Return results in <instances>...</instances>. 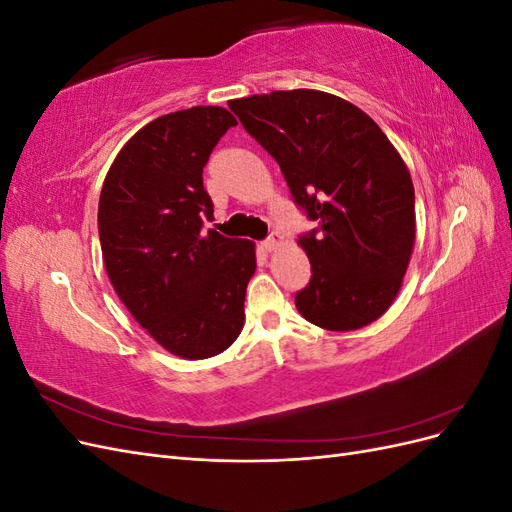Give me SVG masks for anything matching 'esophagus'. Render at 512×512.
<instances>
[{
	"mask_svg": "<svg viewBox=\"0 0 512 512\" xmlns=\"http://www.w3.org/2000/svg\"><path fill=\"white\" fill-rule=\"evenodd\" d=\"M282 243H284V237L280 235V232H271V237H267L260 245H262V250L273 252V250H277V247H280Z\"/></svg>",
	"mask_w": 512,
	"mask_h": 512,
	"instance_id": "1",
	"label": "esophagus"
}]
</instances>
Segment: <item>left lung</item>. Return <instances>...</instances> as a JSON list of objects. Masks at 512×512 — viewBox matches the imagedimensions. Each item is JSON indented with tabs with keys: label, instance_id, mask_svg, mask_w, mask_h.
Listing matches in <instances>:
<instances>
[{
	"label": "left lung",
	"instance_id": "obj_1",
	"mask_svg": "<svg viewBox=\"0 0 512 512\" xmlns=\"http://www.w3.org/2000/svg\"><path fill=\"white\" fill-rule=\"evenodd\" d=\"M228 106L318 224L299 237L312 265V280L294 294L301 316L327 331L378 320L397 297L416 235L414 185L389 138L361 108L314 89Z\"/></svg>",
	"mask_w": 512,
	"mask_h": 512
}]
</instances>
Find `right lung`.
Instances as JSON below:
<instances>
[{
    "label": "right lung",
    "instance_id": "add662e5",
    "mask_svg": "<svg viewBox=\"0 0 512 512\" xmlns=\"http://www.w3.org/2000/svg\"><path fill=\"white\" fill-rule=\"evenodd\" d=\"M222 106L153 119L119 151L98 205L102 258L119 299L183 359L224 352L243 329L254 243L203 230L213 203L203 168L228 128Z\"/></svg>",
    "mask_w": 512,
    "mask_h": 512
}]
</instances>
